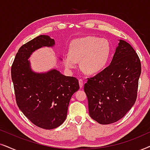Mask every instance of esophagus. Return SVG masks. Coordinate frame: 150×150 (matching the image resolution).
<instances>
[{
  "instance_id": "obj_1",
  "label": "esophagus",
  "mask_w": 150,
  "mask_h": 150,
  "mask_svg": "<svg viewBox=\"0 0 150 150\" xmlns=\"http://www.w3.org/2000/svg\"><path fill=\"white\" fill-rule=\"evenodd\" d=\"M79 86H80V87L82 88V87H83V79H79Z\"/></svg>"
}]
</instances>
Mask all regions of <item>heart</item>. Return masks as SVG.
<instances>
[{
    "label": "heart",
    "mask_w": 150,
    "mask_h": 150,
    "mask_svg": "<svg viewBox=\"0 0 150 150\" xmlns=\"http://www.w3.org/2000/svg\"><path fill=\"white\" fill-rule=\"evenodd\" d=\"M111 47L104 38L86 37L77 39L71 43L69 53L63 55L65 68L71 70L81 61V69L87 74H97L105 68L109 60Z\"/></svg>",
    "instance_id": "1"
}]
</instances>
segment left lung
Wrapping results in <instances>:
<instances>
[{"label": "left lung", "mask_w": 150, "mask_h": 150, "mask_svg": "<svg viewBox=\"0 0 150 150\" xmlns=\"http://www.w3.org/2000/svg\"><path fill=\"white\" fill-rule=\"evenodd\" d=\"M119 41L110 64L88 79L84 86L89 115L100 124H112L124 117L137 97L140 59L128 43Z\"/></svg>", "instance_id": "1"}]
</instances>
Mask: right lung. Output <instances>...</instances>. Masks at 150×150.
Masks as SVG:
<instances>
[{"instance_id":"obj_1","label":"right lung","mask_w":150,"mask_h":150,"mask_svg":"<svg viewBox=\"0 0 150 150\" xmlns=\"http://www.w3.org/2000/svg\"><path fill=\"white\" fill-rule=\"evenodd\" d=\"M54 45V39L41 35L20 47L11 66L18 107L33 124L46 130L64 122L71 96L79 89L75 77L66 76L56 69L36 72L30 67L28 59L33 52Z\"/></svg>"}]
</instances>
